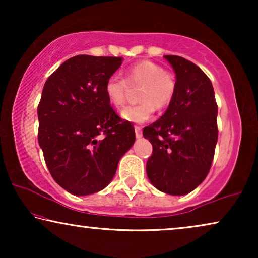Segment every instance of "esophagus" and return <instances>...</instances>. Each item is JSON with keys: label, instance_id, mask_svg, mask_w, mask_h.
I'll return each mask as SVG.
<instances>
[{"label": "esophagus", "instance_id": "esophagus-1", "mask_svg": "<svg viewBox=\"0 0 258 258\" xmlns=\"http://www.w3.org/2000/svg\"><path fill=\"white\" fill-rule=\"evenodd\" d=\"M135 135L136 139H141L142 137V128L141 126H135Z\"/></svg>", "mask_w": 258, "mask_h": 258}]
</instances>
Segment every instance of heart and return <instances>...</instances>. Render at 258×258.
Returning a JSON list of instances; mask_svg holds the SVG:
<instances>
[{"mask_svg":"<svg viewBox=\"0 0 258 258\" xmlns=\"http://www.w3.org/2000/svg\"><path fill=\"white\" fill-rule=\"evenodd\" d=\"M129 86L142 87L139 93L141 102L126 107L121 116L125 121L142 124L153 117L155 107L164 109L170 104L176 91V80L157 63L137 62L125 70L124 79L111 76L105 82L108 101L115 108H122L125 104Z\"/></svg>","mask_w":258,"mask_h":258,"instance_id":"b5f03b06","label":"heart"}]
</instances>
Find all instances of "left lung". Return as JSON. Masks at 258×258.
Returning <instances> with one entry per match:
<instances>
[{"label":"left lung","instance_id":"8db88e82","mask_svg":"<svg viewBox=\"0 0 258 258\" xmlns=\"http://www.w3.org/2000/svg\"><path fill=\"white\" fill-rule=\"evenodd\" d=\"M164 58L176 74V91L161 118L143 129L153 144L147 175L160 191L182 196L210 170L218 136L217 104L211 81L201 68L181 56Z\"/></svg>","mask_w":258,"mask_h":258}]
</instances>
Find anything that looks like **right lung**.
<instances>
[{
	"instance_id": "1",
	"label": "right lung",
	"mask_w": 258,
	"mask_h": 258,
	"mask_svg": "<svg viewBox=\"0 0 258 258\" xmlns=\"http://www.w3.org/2000/svg\"><path fill=\"white\" fill-rule=\"evenodd\" d=\"M122 57L77 55L63 62L43 87L38 144L52 178L67 191L86 196L111 182L135 130L111 108L105 82Z\"/></svg>"
}]
</instances>
